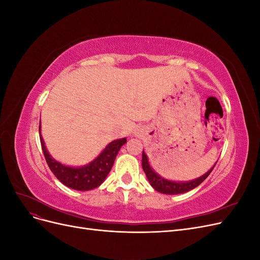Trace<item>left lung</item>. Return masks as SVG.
Returning <instances> with one entry per match:
<instances>
[{
    "label": "left lung",
    "instance_id": "8db88e82",
    "mask_svg": "<svg viewBox=\"0 0 260 260\" xmlns=\"http://www.w3.org/2000/svg\"><path fill=\"white\" fill-rule=\"evenodd\" d=\"M214 167H212L209 171H207L206 174L202 176L201 178H198L192 181H187V182H174V181H168L157 175L156 172L151 168V166H149L147 156L144 153V151L142 153V168L149 181V183H151V185L157 192H160L162 194H169V195L180 194V193H184V192L193 190V188L199 186L203 181L210 175V172L212 171V169H214Z\"/></svg>",
    "mask_w": 260,
    "mask_h": 260
}]
</instances>
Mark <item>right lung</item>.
Listing matches in <instances>:
<instances>
[{
	"mask_svg": "<svg viewBox=\"0 0 260 260\" xmlns=\"http://www.w3.org/2000/svg\"><path fill=\"white\" fill-rule=\"evenodd\" d=\"M39 132H41V124H39ZM42 151L51 171L62 184L78 191H89L100 186L111 171L116 156L120 147L127 142V139L115 140L109 143L103 152L95 159L83 167L73 168L61 165L52 158L46 149L43 139L40 137Z\"/></svg>",
	"mask_w": 260,
	"mask_h": 260,
	"instance_id": "obj_1",
	"label": "right lung"
}]
</instances>
